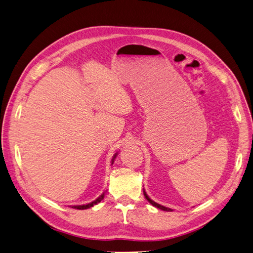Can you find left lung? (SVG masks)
Instances as JSON below:
<instances>
[{"label": "left lung", "mask_w": 253, "mask_h": 253, "mask_svg": "<svg viewBox=\"0 0 253 253\" xmlns=\"http://www.w3.org/2000/svg\"><path fill=\"white\" fill-rule=\"evenodd\" d=\"M143 193H144V197H145V199L148 201V202H150L153 206H155V207H157V209H159V210H163V211H171L172 210L171 209H168V207H166V206H163V205H160V204H158V203H156V202H154L153 200H151L150 198H148V196L146 194V192L145 191H143Z\"/></svg>", "instance_id": "left-lung-1"}]
</instances>
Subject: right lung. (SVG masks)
<instances>
[{"instance_id": "right-lung-1", "label": "right lung", "mask_w": 253, "mask_h": 253, "mask_svg": "<svg viewBox=\"0 0 253 253\" xmlns=\"http://www.w3.org/2000/svg\"><path fill=\"white\" fill-rule=\"evenodd\" d=\"M115 157H116V154L114 155V157H113V159H112V164H113V161H114V158H115ZM103 197H105V192H103L99 198H97L95 201H93V202H90V203L85 204V205H76V206H73V207H74V209H76V210H86V209H89V207H92V206L96 205L97 203H99L100 201L103 199Z\"/></svg>"}]
</instances>
